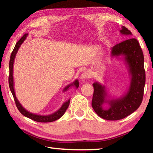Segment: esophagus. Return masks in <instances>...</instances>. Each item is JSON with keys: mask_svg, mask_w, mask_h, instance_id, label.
<instances>
[{"mask_svg": "<svg viewBox=\"0 0 153 153\" xmlns=\"http://www.w3.org/2000/svg\"><path fill=\"white\" fill-rule=\"evenodd\" d=\"M90 77V74L89 73L88 71H85L83 72V73L80 75L79 76V79L81 80H84V79H86L87 78H89Z\"/></svg>", "mask_w": 153, "mask_h": 153, "instance_id": "esophagus-1", "label": "esophagus"}]
</instances>
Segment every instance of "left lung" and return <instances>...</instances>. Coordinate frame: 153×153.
<instances>
[{"mask_svg":"<svg viewBox=\"0 0 153 153\" xmlns=\"http://www.w3.org/2000/svg\"><path fill=\"white\" fill-rule=\"evenodd\" d=\"M120 32L129 36L128 40L113 46L111 58L122 56L130 76L128 91L120 98L108 94L107 87L99 82H94L92 106L96 113L102 119L115 121L126 117L134 113L141 105L144 95L146 76L144 67V55L138 41L129 38L132 35L128 28L121 26ZM107 104L106 108L104 105Z\"/></svg>","mask_w":153,"mask_h":153,"instance_id":"left-lung-1","label":"left lung"}]
</instances>
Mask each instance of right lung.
<instances>
[{
  "mask_svg": "<svg viewBox=\"0 0 153 153\" xmlns=\"http://www.w3.org/2000/svg\"><path fill=\"white\" fill-rule=\"evenodd\" d=\"M27 36H28L27 33H25V34L23 36L22 38H21V39L18 41V42L16 43V45H15V48L11 55V57H10V61H9V88H10V90H11V92L12 93L13 96L15 104H16L18 110L19 111V112L22 113L23 115H24L25 117L30 118L33 121H37V122H42V123L52 122V121L59 120V118H61L62 116L64 115V113H65L67 108H68L69 105L70 98H69L68 100H67V101L63 102L61 108H59L58 111H56V112L50 114V115H37V114H33L32 113L29 112V111H27L22 105H21V103L19 102L17 98L16 97V95H15V89H14L13 76V64L15 61V56H16V54L17 53L18 50H19L21 45H22V43L24 42V40L26 39ZM71 86H74L76 88H77L79 87L78 79H76L73 83L67 85V86L63 89V92H65L67 90H68L69 88Z\"/></svg>",
  "mask_w": 153,
  "mask_h": 153,
  "instance_id": "add662e5",
  "label": "right lung"
}]
</instances>
